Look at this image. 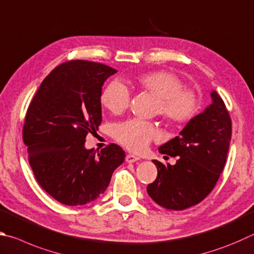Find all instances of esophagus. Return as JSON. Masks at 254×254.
I'll use <instances>...</instances> for the list:
<instances>
[{"instance_id":"esophagus-1","label":"esophagus","mask_w":254,"mask_h":254,"mask_svg":"<svg viewBox=\"0 0 254 254\" xmlns=\"http://www.w3.org/2000/svg\"><path fill=\"white\" fill-rule=\"evenodd\" d=\"M139 160H140V158H137L136 155H133V154H127V158H126V161L127 163H134Z\"/></svg>"}]
</instances>
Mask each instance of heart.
<instances>
[{"label": "heart", "instance_id": "b5f03b06", "mask_svg": "<svg viewBox=\"0 0 254 254\" xmlns=\"http://www.w3.org/2000/svg\"><path fill=\"white\" fill-rule=\"evenodd\" d=\"M142 89L158 98L156 112L171 123L190 121L199 109V100L190 89H184L183 83L173 73L154 71L139 77ZM131 92L126 83L113 80L101 94V102L110 112L119 114L130 104ZM117 141L133 152H143L150 143L160 136L159 127L154 123L140 119H130L118 123L113 128Z\"/></svg>", "mask_w": 254, "mask_h": 254}]
</instances>
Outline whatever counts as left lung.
<instances>
[{
    "label": "left lung",
    "mask_w": 254,
    "mask_h": 254,
    "mask_svg": "<svg viewBox=\"0 0 254 254\" xmlns=\"http://www.w3.org/2000/svg\"><path fill=\"white\" fill-rule=\"evenodd\" d=\"M212 103L188 122L178 136L159 147L161 154L178 156L174 165L153 160L158 177L146 191L168 210L195 205L213 190L225 165L231 141V118L223 100L211 92ZM165 158V156H164Z\"/></svg>",
    "instance_id": "left-lung-1"
}]
</instances>
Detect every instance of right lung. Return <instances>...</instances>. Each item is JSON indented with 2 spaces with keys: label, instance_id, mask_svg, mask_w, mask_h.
Returning <instances> with one entry per match:
<instances>
[{
  "label": "right lung",
  "instance_id": "add662e5",
  "mask_svg": "<svg viewBox=\"0 0 254 254\" xmlns=\"http://www.w3.org/2000/svg\"><path fill=\"white\" fill-rule=\"evenodd\" d=\"M118 71L73 60L60 64L41 83L23 127V141L35 179L65 205H83L104 193L126 152L111 143L101 152L85 149L87 133L102 122L101 94Z\"/></svg>",
  "mask_w": 254,
  "mask_h": 254
}]
</instances>
